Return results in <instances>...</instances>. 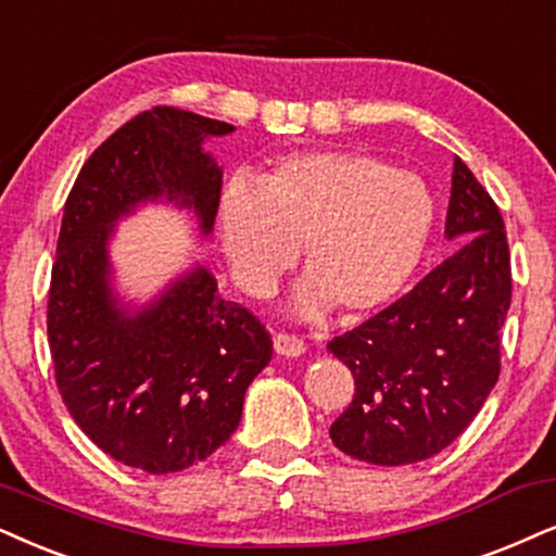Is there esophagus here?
<instances>
[{"label": "esophagus", "instance_id": "obj_1", "mask_svg": "<svg viewBox=\"0 0 556 556\" xmlns=\"http://www.w3.org/2000/svg\"><path fill=\"white\" fill-rule=\"evenodd\" d=\"M274 351L282 356H300L302 351H305V341H302L300 336L287 333V330H279V333L274 336Z\"/></svg>", "mask_w": 556, "mask_h": 556}]
</instances>
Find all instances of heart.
<instances>
[{
  "label": "heart",
  "instance_id": "heart-1",
  "mask_svg": "<svg viewBox=\"0 0 556 556\" xmlns=\"http://www.w3.org/2000/svg\"><path fill=\"white\" fill-rule=\"evenodd\" d=\"M433 220L418 174L356 151L292 153L258 187L233 179L220 200L223 249L245 292L271 294L302 245V307L333 305L346 318L382 311L405 290Z\"/></svg>",
  "mask_w": 556,
  "mask_h": 556
}]
</instances>
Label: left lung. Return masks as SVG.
I'll return each instance as SVG.
<instances>
[{
  "mask_svg": "<svg viewBox=\"0 0 556 556\" xmlns=\"http://www.w3.org/2000/svg\"><path fill=\"white\" fill-rule=\"evenodd\" d=\"M446 236L459 243L410 292L328 341L354 375V400L330 426L343 454L379 467L424 462L480 413L501 377L510 307L505 223L465 161H454Z\"/></svg>",
  "mask_w": 556,
  "mask_h": 556,
  "instance_id": "8db88e82",
  "label": "left lung"
}]
</instances>
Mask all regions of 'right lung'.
<instances>
[{
	"label": "right lung",
	"mask_w": 556,
	"mask_h": 556,
	"mask_svg": "<svg viewBox=\"0 0 556 556\" xmlns=\"http://www.w3.org/2000/svg\"><path fill=\"white\" fill-rule=\"evenodd\" d=\"M230 130L168 104L140 112L91 153L63 205L46 320L55 384L104 454L151 475L181 472L226 444L271 336L217 294L207 269L125 318L110 300L104 245L117 217L156 197L194 207L210 233L223 174L202 140Z\"/></svg>",
	"instance_id": "add662e5"
}]
</instances>
